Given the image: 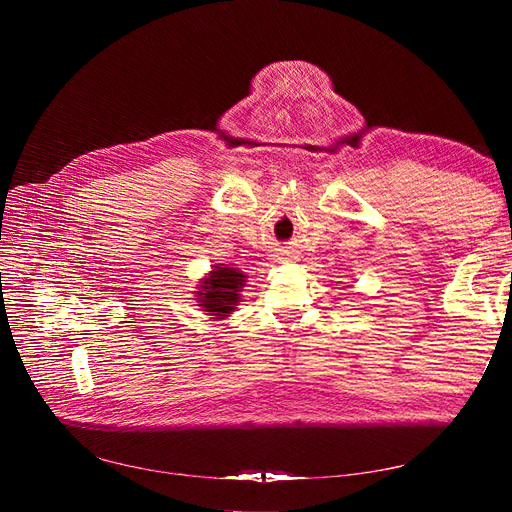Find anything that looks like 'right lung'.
<instances>
[{
	"label": "right lung",
	"mask_w": 512,
	"mask_h": 512,
	"mask_svg": "<svg viewBox=\"0 0 512 512\" xmlns=\"http://www.w3.org/2000/svg\"><path fill=\"white\" fill-rule=\"evenodd\" d=\"M245 286V273L232 267H215L196 290L198 305L218 320L226 318L239 303V292Z\"/></svg>",
	"instance_id": "add662e5"
}]
</instances>
